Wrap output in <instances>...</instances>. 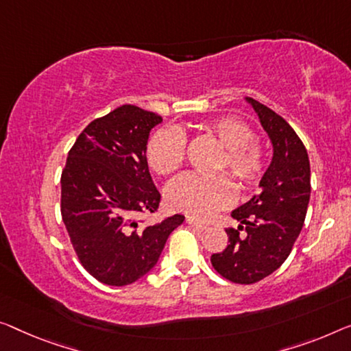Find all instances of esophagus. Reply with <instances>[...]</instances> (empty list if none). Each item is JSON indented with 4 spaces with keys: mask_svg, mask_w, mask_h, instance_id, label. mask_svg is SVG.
I'll return each mask as SVG.
<instances>
[{
    "mask_svg": "<svg viewBox=\"0 0 351 351\" xmlns=\"http://www.w3.org/2000/svg\"><path fill=\"white\" fill-rule=\"evenodd\" d=\"M186 222L189 223L191 227H193V228H198V230H206V228H208L206 223H203V222L197 221V219H192V217H187V219H186Z\"/></svg>",
    "mask_w": 351,
    "mask_h": 351,
    "instance_id": "obj_1",
    "label": "esophagus"
}]
</instances>
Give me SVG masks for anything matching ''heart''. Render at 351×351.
I'll list each match as a JSON object with an SVG mask.
<instances>
[{
    "mask_svg": "<svg viewBox=\"0 0 351 351\" xmlns=\"http://www.w3.org/2000/svg\"><path fill=\"white\" fill-rule=\"evenodd\" d=\"M203 129L223 148L216 170H227L233 180L244 187L257 184L268 165V158L265 149L254 142V130L233 117L213 119ZM184 158L186 138L181 130L175 128L159 129L146 145L148 165L160 176L175 173ZM165 197L169 205L176 211L206 219L219 209L232 205L234 187L227 175L184 173L167 186Z\"/></svg>",
    "mask_w": 351,
    "mask_h": 351,
    "instance_id": "1",
    "label": "heart"
}]
</instances>
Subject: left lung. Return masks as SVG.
<instances>
[{
	"instance_id": "8db88e82",
	"label": "left lung",
	"mask_w": 351,
	"mask_h": 351,
	"mask_svg": "<svg viewBox=\"0 0 351 351\" xmlns=\"http://www.w3.org/2000/svg\"><path fill=\"white\" fill-rule=\"evenodd\" d=\"M245 101L273 143V160L258 195L232 211L239 226L226 230L227 247L213 254L211 263L226 279L249 285L274 273L300 237L311 198V164L304 143L284 118L252 97Z\"/></svg>"
}]
</instances>
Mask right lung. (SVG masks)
I'll return each mask as SVG.
<instances>
[{"instance_id": "right-lung-1", "label": "right lung", "mask_w": 351, "mask_h": 351, "mask_svg": "<svg viewBox=\"0 0 351 351\" xmlns=\"http://www.w3.org/2000/svg\"><path fill=\"white\" fill-rule=\"evenodd\" d=\"M162 123L158 113L121 106L83 129L61 173V216L83 268L107 285L123 287L154 268L170 233L184 216L154 226L134 221L158 211L146 143Z\"/></svg>"}]
</instances>
